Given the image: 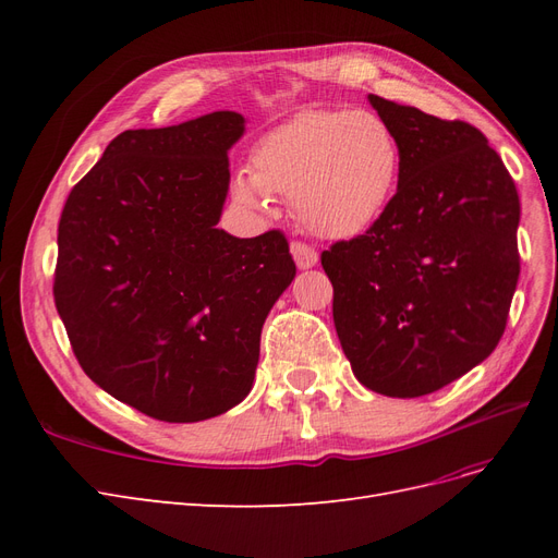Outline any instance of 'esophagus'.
I'll return each instance as SVG.
<instances>
[{"instance_id": "obj_1", "label": "esophagus", "mask_w": 558, "mask_h": 558, "mask_svg": "<svg viewBox=\"0 0 558 558\" xmlns=\"http://www.w3.org/2000/svg\"><path fill=\"white\" fill-rule=\"evenodd\" d=\"M291 253H293L295 265H298L300 269H310V267H314V265L318 263L316 248L310 246V244H305V242H291Z\"/></svg>"}]
</instances>
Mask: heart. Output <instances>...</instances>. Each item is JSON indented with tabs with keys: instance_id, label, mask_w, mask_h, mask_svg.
Segmentation results:
<instances>
[{
	"instance_id": "obj_1",
	"label": "heart",
	"mask_w": 558,
	"mask_h": 558,
	"mask_svg": "<svg viewBox=\"0 0 558 558\" xmlns=\"http://www.w3.org/2000/svg\"><path fill=\"white\" fill-rule=\"evenodd\" d=\"M398 174L400 146L379 113L310 109L253 144L251 167L234 177L232 197L251 211H267L275 195L293 197L312 232L347 240L379 221Z\"/></svg>"
}]
</instances>
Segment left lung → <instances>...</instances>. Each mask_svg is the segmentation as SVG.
Masks as SVG:
<instances>
[{
	"mask_svg": "<svg viewBox=\"0 0 558 558\" xmlns=\"http://www.w3.org/2000/svg\"><path fill=\"white\" fill-rule=\"evenodd\" d=\"M396 132L379 221L320 253L353 375L388 398L437 391L496 349L519 279V195L484 134L369 95Z\"/></svg>",
	"mask_w": 558,
	"mask_h": 558,
	"instance_id": "8db88e82",
	"label": "left lung"
}]
</instances>
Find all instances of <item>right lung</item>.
I'll return each mask as SVG.
<instances>
[{"label":"right lung","mask_w":558,"mask_h":558,"mask_svg":"<svg viewBox=\"0 0 558 558\" xmlns=\"http://www.w3.org/2000/svg\"><path fill=\"white\" fill-rule=\"evenodd\" d=\"M244 116L125 130L66 197L53 295L78 365L146 416L193 424L240 404L260 330L295 277L283 232L218 230Z\"/></svg>","instance_id":"add662e5"}]
</instances>
